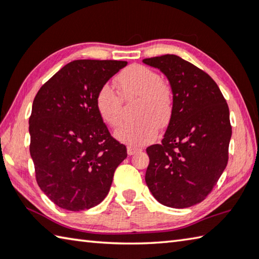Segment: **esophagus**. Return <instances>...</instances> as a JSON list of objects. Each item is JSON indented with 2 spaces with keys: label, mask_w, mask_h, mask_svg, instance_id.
<instances>
[{
  "label": "esophagus",
  "mask_w": 259,
  "mask_h": 259,
  "mask_svg": "<svg viewBox=\"0 0 259 259\" xmlns=\"http://www.w3.org/2000/svg\"><path fill=\"white\" fill-rule=\"evenodd\" d=\"M139 151H141V149L135 148V147H132V146L127 147V155H128V156H133V155H135V153L139 152Z\"/></svg>",
  "instance_id": "1"
}]
</instances>
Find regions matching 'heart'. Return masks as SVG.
Wrapping results in <instances>:
<instances>
[{
  "mask_svg": "<svg viewBox=\"0 0 259 259\" xmlns=\"http://www.w3.org/2000/svg\"><path fill=\"white\" fill-rule=\"evenodd\" d=\"M121 97L138 98L134 117L115 131V138L131 146H143L157 138L158 125L166 126L173 113V97L160 75L142 65H132L117 77ZM95 108L107 125L116 127L121 120V100L111 85L103 84L95 95Z\"/></svg>",
  "mask_w": 259,
  "mask_h": 259,
  "instance_id": "obj_1",
  "label": "heart"
}]
</instances>
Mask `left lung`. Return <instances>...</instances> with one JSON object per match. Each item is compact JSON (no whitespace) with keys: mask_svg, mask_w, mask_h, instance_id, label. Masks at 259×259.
<instances>
[{"mask_svg":"<svg viewBox=\"0 0 259 259\" xmlns=\"http://www.w3.org/2000/svg\"><path fill=\"white\" fill-rule=\"evenodd\" d=\"M168 79L173 113L160 144L147 148L146 183L161 205L188 208L211 192L229 159L228 103L211 77L175 54L144 59Z\"/></svg>","mask_w":259,"mask_h":259,"instance_id":"left-lung-1","label":"left lung"}]
</instances>
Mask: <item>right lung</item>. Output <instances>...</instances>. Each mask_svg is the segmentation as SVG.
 Masks as SVG:
<instances>
[{
	"label": "right lung",
	"instance_id": "add662e5",
	"mask_svg": "<svg viewBox=\"0 0 259 259\" xmlns=\"http://www.w3.org/2000/svg\"><path fill=\"white\" fill-rule=\"evenodd\" d=\"M127 65L117 60H75L54 74L36 94L29 118L30 157L36 181L62 209L99 205L113 173L127 157L95 108L103 84Z\"/></svg>",
	"mask_w": 259,
	"mask_h": 259
}]
</instances>
